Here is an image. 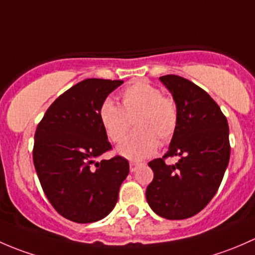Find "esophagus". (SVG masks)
Wrapping results in <instances>:
<instances>
[{"mask_svg":"<svg viewBox=\"0 0 255 255\" xmlns=\"http://www.w3.org/2000/svg\"><path fill=\"white\" fill-rule=\"evenodd\" d=\"M142 164L137 163V162H130V172H135L137 170V168H140Z\"/></svg>","mask_w":255,"mask_h":255,"instance_id":"1","label":"esophagus"}]
</instances>
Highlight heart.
<instances>
[{"label":"heart","mask_w":255,"mask_h":255,"mask_svg":"<svg viewBox=\"0 0 255 255\" xmlns=\"http://www.w3.org/2000/svg\"><path fill=\"white\" fill-rule=\"evenodd\" d=\"M122 107L110 99L102 103L99 120L113 142H120L130 130L133 131L119 146L117 152L131 161H142L152 156L161 143H166L177 131L178 108L174 99L163 96L156 86L137 81L120 94Z\"/></svg>","instance_id":"1"}]
</instances>
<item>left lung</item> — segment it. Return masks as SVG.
<instances>
[{
	"instance_id": "obj_1",
	"label": "left lung",
	"mask_w": 255,
	"mask_h": 255,
	"mask_svg": "<svg viewBox=\"0 0 255 255\" xmlns=\"http://www.w3.org/2000/svg\"><path fill=\"white\" fill-rule=\"evenodd\" d=\"M178 108L177 131L168 152L148 163L153 180L146 189L149 207L167 220L194 216L210 203L230 161L227 119L216 102L195 83L177 75L159 77ZM177 155L175 165L164 159Z\"/></svg>"
}]
</instances>
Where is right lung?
I'll use <instances>...</instances> for the list:
<instances>
[{"label": "right lung", "instance_id": "1", "mask_svg": "<svg viewBox=\"0 0 255 255\" xmlns=\"http://www.w3.org/2000/svg\"><path fill=\"white\" fill-rule=\"evenodd\" d=\"M123 83L101 78L81 81L49 107L36 128V174L50 204L70 221L91 224L108 216L128 174L124 157L96 162L112 148L99 108Z\"/></svg>", "mask_w": 255, "mask_h": 255}]
</instances>
